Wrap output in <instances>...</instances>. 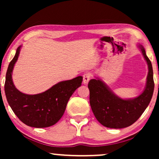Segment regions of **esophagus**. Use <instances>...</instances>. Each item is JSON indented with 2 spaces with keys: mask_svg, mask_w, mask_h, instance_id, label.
<instances>
[{
  "mask_svg": "<svg viewBox=\"0 0 159 159\" xmlns=\"http://www.w3.org/2000/svg\"><path fill=\"white\" fill-rule=\"evenodd\" d=\"M90 77H91V74L90 73H86L83 75V84L87 85L90 79Z\"/></svg>",
  "mask_w": 159,
  "mask_h": 159,
  "instance_id": "esophagus-1",
  "label": "esophagus"
}]
</instances>
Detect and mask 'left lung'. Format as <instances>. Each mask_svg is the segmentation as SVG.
<instances>
[{"label": "left lung", "mask_w": 159, "mask_h": 159, "mask_svg": "<svg viewBox=\"0 0 159 159\" xmlns=\"http://www.w3.org/2000/svg\"><path fill=\"white\" fill-rule=\"evenodd\" d=\"M138 48L148 65L146 86L139 96L130 99L120 98L98 77L88 83L91 109L97 120L105 127L118 129L133 124L143 114L152 99L154 89L152 62L144 47L139 44Z\"/></svg>", "instance_id": "left-lung-1"}]
</instances>
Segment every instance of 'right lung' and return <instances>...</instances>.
I'll return each instance as SVG.
<instances>
[{
    "label": "right lung",
    "instance_id": "obj_1",
    "mask_svg": "<svg viewBox=\"0 0 159 159\" xmlns=\"http://www.w3.org/2000/svg\"><path fill=\"white\" fill-rule=\"evenodd\" d=\"M21 45L7 70L5 93L13 112L25 124L34 128H47L55 125L62 116L69 98L81 85V76L59 82L43 93L27 95L18 90L12 81V71L20 55Z\"/></svg>",
    "mask_w": 159,
    "mask_h": 159
}]
</instances>
